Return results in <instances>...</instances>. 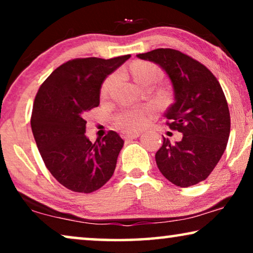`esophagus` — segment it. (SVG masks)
Returning a JSON list of instances; mask_svg holds the SVG:
<instances>
[{"mask_svg": "<svg viewBox=\"0 0 253 253\" xmlns=\"http://www.w3.org/2000/svg\"><path fill=\"white\" fill-rule=\"evenodd\" d=\"M140 136V132H132V131H123L122 137L124 139H134Z\"/></svg>", "mask_w": 253, "mask_h": 253, "instance_id": "esophagus-1", "label": "esophagus"}]
</instances>
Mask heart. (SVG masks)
<instances>
[{"label":"heart","mask_w":253,"mask_h":253,"mask_svg":"<svg viewBox=\"0 0 253 253\" xmlns=\"http://www.w3.org/2000/svg\"><path fill=\"white\" fill-rule=\"evenodd\" d=\"M133 79L139 86L148 82H157L159 78L158 68L148 62H136L131 68ZM110 84V78L107 79L102 86V93L108 91ZM117 126L126 130H138L147 123V112L141 109H127L123 110L116 116Z\"/></svg>","instance_id":"heart-1"}]
</instances>
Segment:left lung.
I'll return each mask as SVG.
<instances>
[{
	"label": "left lung",
	"mask_w": 253,
	"mask_h": 253,
	"mask_svg": "<svg viewBox=\"0 0 253 253\" xmlns=\"http://www.w3.org/2000/svg\"><path fill=\"white\" fill-rule=\"evenodd\" d=\"M137 57L167 74L175 102L165 117L171 130L183 134L176 143L164 137L155 154L159 170L181 188L195 185L209 177L227 147L230 114L222 88L205 65L178 50L159 48Z\"/></svg>",
	"instance_id": "left-lung-1"
}]
</instances>
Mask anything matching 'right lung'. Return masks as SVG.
Segmentation results:
<instances>
[{
    "mask_svg": "<svg viewBox=\"0 0 253 253\" xmlns=\"http://www.w3.org/2000/svg\"><path fill=\"white\" fill-rule=\"evenodd\" d=\"M131 55L103 60L75 58L42 83L34 100L31 127L41 158L65 188L91 193L109 181L124 140L115 131L92 143L86 137V112L100 103V89Z\"/></svg>",
    "mask_w": 253,
    "mask_h": 253,
    "instance_id": "add662e5",
    "label": "right lung"
}]
</instances>
